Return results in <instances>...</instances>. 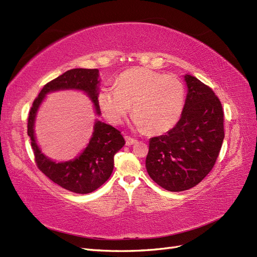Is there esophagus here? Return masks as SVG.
Masks as SVG:
<instances>
[{
	"mask_svg": "<svg viewBox=\"0 0 257 257\" xmlns=\"http://www.w3.org/2000/svg\"><path fill=\"white\" fill-rule=\"evenodd\" d=\"M125 141H126V146H132V145L136 144L137 140L135 138L130 137V136H125Z\"/></svg>",
	"mask_w": 257,
	"mask_h": 257,
	"instance_id": "obj_1",
	"label": "esophagus"
}]
</instances>
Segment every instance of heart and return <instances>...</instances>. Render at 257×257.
Masks as SVG:
<instances>
[{"instance_id":"heart-1","label":"heart","mask_w":257,"mask_h":257,"mask_svg":"<svg viewBox=\"0 0 257 257\" xmlns=\"http://www.w3.org/2000/svg\"><path fill=\"white\" fill-rule=\"evenodd\" d=\"M103 114L112 124H120L127 112H134L133 124L153 134L171 130L182 117L185 88L174 75L147 68L122 72L113 86H105L98 94Z\"/></svg>"}]
</instances>
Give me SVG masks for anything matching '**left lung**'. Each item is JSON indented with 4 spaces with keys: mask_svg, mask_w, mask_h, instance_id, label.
I'll return each instance as SVG.
<instances>
[{
    "mask_svg": "<svg viewBox=\"0 0 257 257\" xmlns=\"http://www.w3.org/2000/svg\"><path fill=\"white\" fill-rule=\"evenodd\" d=\"M187 85L182 117L166 135L149 141L147 171L168 191L198 185L213 169L224 138L221 102L208 86L186 74Z\"/></svg>",
    "mask_w": 257,
    "mask_h": 257,
    "instance_id": "8db88e82",
    "label": "left lung"
}]
</instances>
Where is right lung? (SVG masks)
I'll list each match as a JSON object with an SVG mask.
<instances>
[{
  "mask_svg": "<svg viewBox=\"0 0 257 257\" xmlns=\"http://www.w3.org/2000/svg\"><path fill=\"white\" fill-rule=\"evenodd\" d=\"M100 81L98 69L69 70L44 85L29 114L28 135L39 170L60 187L75 193L92 192L109 179L113 170V156L125 145L121 132L96 119L91 138L83 152L71 161L57 163L41 152L35 136V121L47 94L59 90L83 91L92 102L95 113L100 116Z\"/></svg>",
  "mask_w": 257,
  "mask_h": 257,
  "instance_id": "add662e5",
  "label": "right lung"
}]
</instances>
